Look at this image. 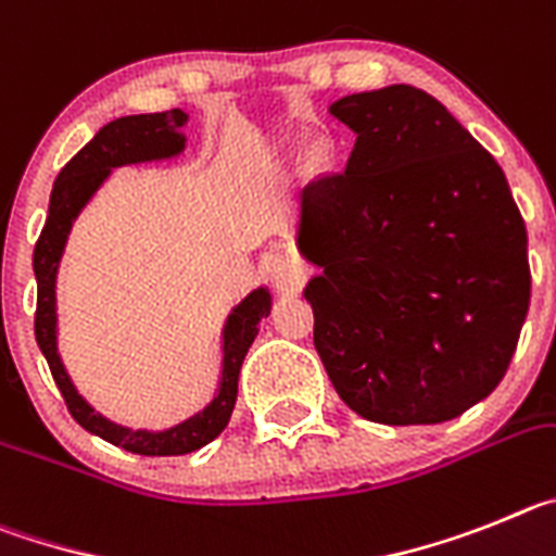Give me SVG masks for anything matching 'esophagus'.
Wrapping results in <instances>:
<instances>
[{"mask_svg": "<svg viewBox=\"0 0 556 556\" xmlns=\"http://www.w3.org/2000/svg\"><path fill=\"white\" fill-rule=\"evenodd\" d=\"M271 279L279 293H296L302 288L304 268L299 266V260L288 257V254H279L271 263Z\"/></svg>", "mask_w": 556, "mask_h": 556, "instance_id": "obj_1", "label": "esophagus"}]
</instances>
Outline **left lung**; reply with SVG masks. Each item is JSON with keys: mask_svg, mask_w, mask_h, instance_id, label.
<instances>
[{"mask_svg": "<svg viewBox=\"0 0 556 556\" xmlns=\"http://www.w3.org/2000/svg\"><path fill=\"white\" fill-rule=\"evenodd\" d=\"M357 141L302 191L296 247L315 352L374 424L452 421L502 382L529 309L527 227L507 177L413 85L329 104Z\"/></svg>", "mask_w": 556, "mask_h": 556, "instance_id": "8db88e82", "label": "left lung"}]
</instances>
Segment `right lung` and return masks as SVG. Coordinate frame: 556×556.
<instances>
[{
	"instance_id": "obj_1",
	"label": "right lung",
	"mask_w": 556,
	"mask_h": 556,
	"mask_svg": "<svg viewBox=\"0 0 556 556\" xmlns=\"http://www.w3.org/2000/svg\"><path fill=\"white\" fill-rule=\"evenodd\" d=\"M185 124H188V113L179 108L166 110V113L122 116L104 124L54 179L47 224H43V232L35 243L33 254L35 282H38L35 340L47 357L49 371H52L60 393L66 399L68 413L74 415L79 427L88 429L97 438L108 440L124 452L143 454V457L191 454L224 432L235 409V399H238V374H241L243 357H247L252 340L257 338L260 321L271 313L274 304L268 285H257L229 309L227 321L222 327V374H218L216 393L202 409L166 429L127 427V424L113 421L104 413H99L79 393L66 363H63V354L58 346V271L74 222L79 218L85 204L91 202L99 188L108 182L113 168L163 163V160L179 157L185 152V143H188L182 132Z\"/></svg>"
}]
</instances>
